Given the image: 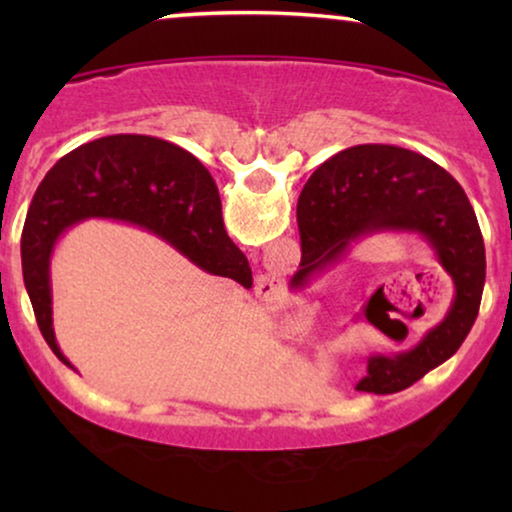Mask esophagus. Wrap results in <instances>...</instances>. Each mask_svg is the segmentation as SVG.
Returning <instances> with one entry per match:
<instances>
[{"instance_id": "esophagus-1", "label": "esophagus", "mask_w": 512, "mask_h": 512, "mask_svg": "<svg viewBox=\"0 0 512 512\" xmlns=\"http://www.w3.org/2000/svg\"><path fill=\"white\" fill-rule=\"evenodd\" d=\"M282 291V282L275 277H261L256 284V293L263 298H275L277 293Z\"/></svg>"}]
</instances>
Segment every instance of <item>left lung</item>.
Segmentation results:
<instances>
[{
	"label": "left lung",
	"instance_id": "8db88e82",
	"mask_svg": "<svg viewBox=\"0 0 512 512\" xmlns=\"http://www.w3.org/2000/svg\"><path fill=\"white\" fill-rule=\"evenodd\" d=\"M298 228L303 277L331 270L366 237L398 233L417 235L452 279L445 317L412 347L368 356V373L356 389H408L466 340L485 286V242L464 188L433 160L391 144H359L335 153L300 193Z\"/></svg>",
	"mask_w": 512,
	"mask_h": 512
}]
</instances>
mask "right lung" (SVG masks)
I'll return each mask as SVG.
<instances>
[{
	"label": "right lung",
	"instance_id": "add662e5",
	"mask_svg": "<svg viewBox=\"0 0 512 512\" xmlns=\"http://www.w3.org/2000/svg\"><path fill=\"white\" fill-rule=\"evenodd\" d=\"M88 219L144 228L209 275L251 284L247 256L223 226L219 188L193 153L149 135H109L81 144L39 184L20 240L39 331L67 366L72 363L53 331L51 258L62 233Z\"/></svg>",
	"mask_w": 512,
	"mask_h": 512
}]
</instances>
